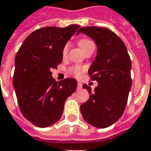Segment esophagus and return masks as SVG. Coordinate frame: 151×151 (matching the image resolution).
<instances>
[{"label":"esophagus","mask_w":151,"mask_h":151,"mask_svg":"<svg viewBox=\"0 0 151 151\" xmlns=\"http://www.w3.org/2000/svg\"><path fill=\"white\" fill-rule=\"evenodd\" d=\"M82 88V83H78V89H81Z\"/></svg>","instance_id":"obj_1"}]
</instances>
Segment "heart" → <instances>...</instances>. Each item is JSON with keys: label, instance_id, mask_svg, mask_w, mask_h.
<instances>
[{"label": "heart", "instance_id": "1", "mask_svg": "<svg viewBox=\"0 0 151 151\" xmlns=\"http://www.w3.org/2000/svg\"><path fill=\"white\" fill-rule=\"evenodd\" d=\"M79 46L81 47V49L84 51L85 50H86L87 48H89L90 46H95V44L94 42L90 40V39H87V38H82L80 41H79ZM68 44H66L65 46H64V48H63V50H62V54H63V55L65 56L67 53H68ZM84 68L83 67H81V66H73L71 68L68 69V72L70 73L71 74L73 75H74L75 77H81L82 74H83V73L84 72Z\"/></svg>", "mask_w": 151, "mask_h": 151}]
</instances>
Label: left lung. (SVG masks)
<instances>
[{"label":"left lung","mask_w":151,"mask_h":151,"mask_svg":"<svg viewBox=\"0 0 151 151\" xmlns=\"http://www.w3.org/2000/svg\"><path fill=\"white\" fill-rule=\"evenodd\" d=\"M81 32L93 39L97 46L88 73L98 86L91 92L90 86L83 85L90 96L81 105L80 110L86 123L105 128L118 121L124 112L132 86V62L125 44L109 28L83 27L77 34Z\"/></svg>","instance_id":"obj_1"}]
</instances>
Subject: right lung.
<instances>
[{
	"label": "right lung",
	"mask_w": 151,
	"mask_h": 151,
	"mask_svg": "<svg viewBox=\"0 0 151 151\" xmlns=\"http://www.w3.org/2000/svg\"><path fill=\"white\" fill-rule=\"evenodd\" d=\"M79 25L46 27L27 37L14 60L13 86L21 112L38 127L56 123L62 116L66 99L77 88L74 78L56 83L52 68L63 60L62 50Z\"/></svg>",
	"instance_id": "obj_1"
}]
</instances>
